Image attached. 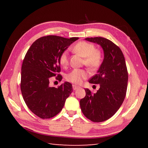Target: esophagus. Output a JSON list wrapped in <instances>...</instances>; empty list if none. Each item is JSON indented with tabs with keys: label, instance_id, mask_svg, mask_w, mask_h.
<instances>
[{
	"label": "esophagus",
	"instance_id": "esophagus-1",
	"mask_svg": "<svg viewBox=\"0 0 148 148\" xmlns=\"http://www.w3.org/2000/svg\"><path fill=\"white\" fill-rule=\"evenodd\" d=\"M79 88V86H76V85H73V90H76L77 89Z\"/></svg>",
	"mask_w": 148,
	"mask_h": 148
}]
</instances>
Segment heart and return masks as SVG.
<instances>
[{"label":"heart","instance_id":"heart-1","mask_svg":"<svg viewBox=\"0 0 148 148\" xmlns=\"http://www.w3.org/2000/svg\"><path fill=\"white\" fill-rule=\"evenodd\" d=\"M75 53L84 57L83 64L86 65L91 69H96L101 64L102 56L99 50L96 49L95 46L92 43L86 41L77 42L73 48ZM59 62L63 67L69 64L68 52L65 51L59 57ZM88 77V72L83 69H74L67 74V80L75 84H80L84 79Z\"/></svg>","mask_w":148,"mask_h":148}]
</instances>
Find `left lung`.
<instances>
[{"instance_id": "1", "label": "left lung", "mask_w": 148, "mask_h": 148, "mask_svg": "<svg viewBox=\"0 0 148 148\" xmlns=\"http://www.w3.org/2000/svg\"><path fill=\"white\" fill-rule=\"evenodd\" d=\"M102 47L104 58L97 74L89 83L99 84L100 88L92 93L86 88V96L80 100L83 114L93 122H102L111 118L120 108L127 89L128 71L124 55L118 46L101 37L85 39Z\"/></svg>"}]
</instances>
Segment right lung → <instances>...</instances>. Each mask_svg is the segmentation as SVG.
<instances>
[{
	"label": "right lung",
	"instance_id": "right-lung-1",
	"mask_svg": "<svg viewBox=\"0 0 148 148\" xmlns=\"http://www.w3.org/2000/svg\"><path fill=\"white\" fill-rule=\"evenodd\" d=\"M79 37L47 36L37 39L28 50L21 66V91L28 108L38 117L49 119L62 111L72 92L69 82L50 87L49 77L62 80L59 57Z\"/></svg>",
	"mask_w": 148,
	"mask_h": 148
}]
</instances>
